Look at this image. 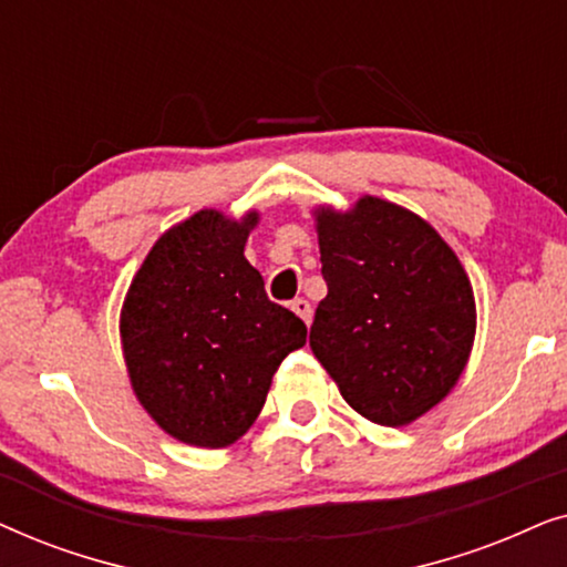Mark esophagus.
Listing matches in <instances>:
<instances>
[{"instance_id":"esophagus-1","label":"esophagus","mask_w":567,"mask_h":567,"mask_svg":"<svg viewBox=\"0 0 567 567\" xmlns=\"http://www.w3.org/2000/svg\"><path fill=\"white\" fill-rule=\"evenodd\" d=\"M291 309L301 317V320H305V324L312 322V305H309L307 299H293L291 301Z\"/></svg>"}]
</instances>
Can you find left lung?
Here are the masks:
<instances>
[{"label":"left lung","mask_w":567,"mask_h":567,"mask_svg":"<svg viewBox=\"0 0 567 567\" xmlns=\"http://www.w3.org/2000/svg\"><path fill=\"white\" fill-rule=\"evenodd\" d=\"M322 278L309 346L355 413L408 425L452 392L475 340L470 278L439 231L408 208L363 196L317 208Z\"/></svg>","instance_id":"8db88e82"}]
</instances>
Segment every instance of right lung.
Instances as JSON below:
<instances>
[{"mask_svg": "<svg viewBox=\"0 0 567 567\" xmlns=\"http://www.w3.org/2000/svg\"><path fill=\"white\" fill-rule=\"evenodd\" d=\"M258 212L204 208L146 255L121 309L123 359L138 402L190 446L235 444L266 405L270 379L307 343V324L268 299L245 258Z\"/></svg>", "mask_w": 567, "mask_h": 567, "instance_id": "1", "label": "right lung"}]
</instances>
